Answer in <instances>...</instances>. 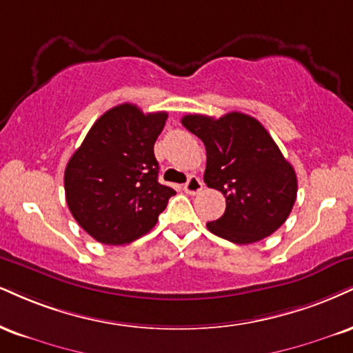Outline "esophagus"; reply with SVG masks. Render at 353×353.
<instances>
[{"mask_svg": "<svg viewBox=\"0 0 353 353\" xmlns=\"http://www.w3.org/2000/svg\"><path fill=\"white\" fill-rule=\"evenodd\" d=\"M184 190H185V192H188V194H190V195L199 194V192H201V190H202V181L199 179L197 176H190L189 181L185 182Z\"/></svg>", "mask_w": 353, "mask_h": 353, "instance_id": "1", "label": "esophagus"}]
</instances>
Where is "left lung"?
I'll use <instances>...</instances> for the list:
<instances>
[{
    "instance_id": "obj_1",
    "label": "left lung",
    "mask_w": 353,
    "mask_h": 353,
    "mask_svg": "<svg viewBox=\"0 0 353 353\" xmlns=\"http://www.w3.org/2000/svg\"><path fill=\"white\" fill-rule=\"evenodd\" d=\"M181 121L205 146L203 181L227 199L222 217L207 228L236 245L254 243L278 230L296 202L298 179L265 126L240 112L217 120L185 114Z\"/></svg>"
}]
</instances>
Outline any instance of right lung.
I'll return each instance as SVG.
<instances>
[{
    "label": "right lung",
    "mask_w": 353,
    "mask_h": 353,
    "mask_svg": "<svg viewBox=\"0 0 353 353\" xmlns=\"http://www.w3.org/2000/svg\"><path fill=\"white\" fill-rule=\"evenodd\" d=\"M168 113L123 103L93 123L63 174L70 214L103 245L130 243L158 222L176 190L159 184L154 143Z\"/></svg>",
    "instance_id": "add662e5"
}]
</instances>
